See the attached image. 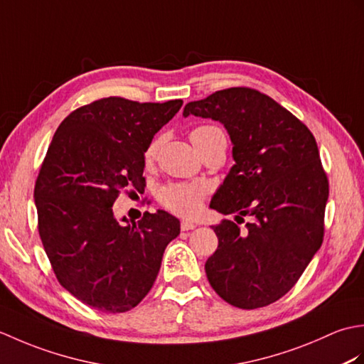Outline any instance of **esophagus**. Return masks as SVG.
I'll list each match as a JSON object with an SVG mask.
<instances>
[{
    "mask_svg": "<svg viewBox=\"0 0 364 364\" xmlns=\"http://www.w3.org/2000/svg\"><path fill=\"white\" fill-rule=\"evenodd\" d=\"M180 227H181V231H189V230H194L197 225H196L194 222H189V220H181Z\"/></svg>",
    "mask_w": 364,
    "mask_h": 364,
    "instance_id": "obj_1",
    "label": "esophagus"
}]
</instances>
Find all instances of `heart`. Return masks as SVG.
<instances>
[{"instance_id":"heart-1","label":"heart","mask_w":364,"mask_h":364,"mask_svg":"<svg viewBox=\"0 0 364 364\" xmlns=\"http://www.w3.org/2000/svg\"><path fill=\"white\" fill-rule=\"evenodd\" d=\"M189 137L198 153L215 141L227 142V136L223 133V129L215 125H200L191 131ZM156 149L158 144L151 142L145 151L146 161L153 159ZM205 196L206 186L202 183H170L161 188L158 198L161 205L167 208L168 211L180 215H194L202 206Z\"/></svg>"}]
</instances>
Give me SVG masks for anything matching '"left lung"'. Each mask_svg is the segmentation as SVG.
Segmentation results:
<instances>
[{"instance_id": "1", "label": "left lung", "mask_w": 364, "mask_h": 364, "mask_svg": "<svg viewBox=\"0 0 364 364\" xmlns=\"http://www.w3.org/2000/svg\"><path fill=\"white\" fill-rule=\"evenodd\" d=\"M223 123L233 142L231 167L211 200L233 220L213 227L219 245L205 270L230 305L255 310L282 299L299 282L323 241L328 178L304 122L250 87L218 90L184 106L183 115Z\"/></svg>"}]
</instances>
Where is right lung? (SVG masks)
<instances>
[{
  "mask_svg": "<svg viewBox=\"0 0 364 364\" xmlns=\"http://www.w3.org/2000/svg\"><path fill=\"white\" fill-rule=\"evenodd\" d=\"M181 105L123 97L84 105L60 123L38 170L34 198L46 257L58 282L98 311L141 304L180 235V220L166 211L123 225L112 205L120 191L144 189L145 151Z\"/></svg>",
  "mask_w": 364,
  "mask_h": 364,
  "instance_id": "add662e5",
  "label": "right lung"
}]
</instances>
